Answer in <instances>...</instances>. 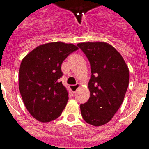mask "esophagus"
<instances>
[{"label": "esophagus", "mask_w": 149, "mask_h": 149, "mask_svg": "<svg viewBox=\"0 0 149 149\" xmlns=\"http://www.w3.org/2000/svg\"><path fill=\"white\" fill-rule=\"evenodd\" d=\"M79 87V84L77 83L76 84V85H70V89H71V91H72L73 93H75L76 92V91L77 90V88Z\"/></svg>", "instance_id": "esophagus-1"}]
</instances>
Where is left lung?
<instances>
[{
    "mask_svg": "<svg viewBox=\"0 0 149 149\" xmlns=\"http://www.w3.org/2000/svg\"><path fill=\"white\" fill-rule=\"evenodd\" d=\"M77 46L89 60L91 70V95L80 104L81 114L88 124L101 126L111 120L123 104L129 70L120 53L107 42H81Z\"/></svg>",
    "mask_w": 149,
    "mask_h": 149,
    "instance_id": "1",
    "label": "left lung"
}]
</instances>
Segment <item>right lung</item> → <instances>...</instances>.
Here are the masks:
<instances>
[{
    "instance_id": "right-lung-1",
    "label": "right lung",
    "mask_w": 149,
    "mask_h": 149,
    "mask_svg": "<svg viewBox=\"0 0 149 149\" xmlns=\"http://www.w3.org/2000/svg\"><path fill=\"white\" fill-rule=\"evenodd\" d=\"M78 50L73 44L49 42L38 46L22 59L19 72V91L26 109L37 120L48 123L58 118L69 99L59 79L61 64Z\"/></svg>"
}]
</instances>
